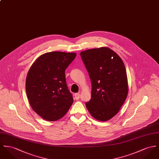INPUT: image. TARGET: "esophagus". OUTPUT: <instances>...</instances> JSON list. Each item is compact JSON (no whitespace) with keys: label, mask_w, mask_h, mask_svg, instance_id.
Returning a JSON list of instances; mask_svg holds the SVG:
<instances>
[{"label":"esophagus","mask_w":159,"mask_h":159,"mask_svg":"<svg viewBox=\"0 0 159 159\" xmlns=\"http://www.w3.org/2000/svg\"><path fill=\"white\" fill-rule=\"evenodd\" d=\"M74 98L75 100H79L80 98V94L79 93H75L74 94Z\"/></svg>","instance_id":"esophagus-1"}]
</instances>
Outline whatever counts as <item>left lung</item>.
Wrapping results in <instances>:
<instances>
[{
    "instance_id": "1",
    "label": "left lung",
    "mask_w": 159,
    "mask_h": 159,
    "mask_svg": "<svg viewBox=\"0 0 159 159\" xmlns=\"http://www.w3.org/2000/svg\"><path fill=\"white\" fill-rule=\"evenodd\" d=\"M80 56L92 85L91 98L86 107L94 119L109 120L119 111L128 93L123 61L108 47L84 51Z\"/></svg>"
}]
</instances>
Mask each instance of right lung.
<instances>
[{
	"label": "right lung",
	"mask_w": 159,
	"mask_h": 159,
	"mask_svg": "<svg viewBox=\"0 0 159 159\" xmlns=\"http://www.w3.org/2000/svg\"><path fill=\"white\" fill-rule=\"evenodd\" d=\"M75 56V52H47L37 59L28 72L25 86L29 103L47 121L61 119L73 103L65 71Z\"/></svg>",
	"instance_id": "right-lung-1"
}]
</instances>
